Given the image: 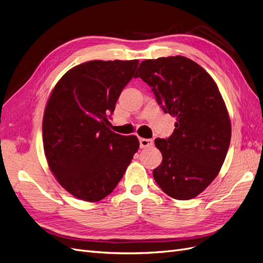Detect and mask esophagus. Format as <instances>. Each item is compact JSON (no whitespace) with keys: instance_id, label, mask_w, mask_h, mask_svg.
<instances>
[{"instance_id":"esophagus-1","label":"esophagus","mask_w":263,"mask_h":263,"mask_svg":"<svg viewBox=\"0 0 263 263\" xmlns=\"http://www.w3.org/2000/svg\"><path fill=\"white\" fill-rule=\"evenodd\" d=\"M139 144L140 148H147L154 145V140L153 139H146V138H139Z\"/></svg>"}]
</instances>
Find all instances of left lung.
I'll return each instance as SVG.
<instances>
[{
    "mask_svg": "<svg viewBox=\"0 0 263 263\" xmlns=\"http://www.w3.org/2000/svg\"><path fill=\"white\" fill-rule=\"evenodd\" d=\"M164 113L177 118L169 138L155 140L162 162L154 178L176 200L197 196L216 178L227 155L232 125L216 83L183 55L144 60L137 70Z\"/></svg>",
    "mask_w": 263,
    "mask_h": 263,
    "instance_id": "obj_1",
    "label": "left lung"
}]
</instances>
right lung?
<instances>
[{"mask_svg": "<svg viewBox=\"0 0 263 263\" xmlns=\"http://www.w3.org/2000/svg\"><path fill=\"white\" fill-rule=\"evenodd\" d=\"M138 60H93L63 76L46 105L44 150L55 179L80 200L98 202L113 192L139 141L108 128V118Z\"/></svg>", "mask_w": 263, "mask_h": 263, "instance_id": "add662e5", "label": "right lung"}]
</instances>
